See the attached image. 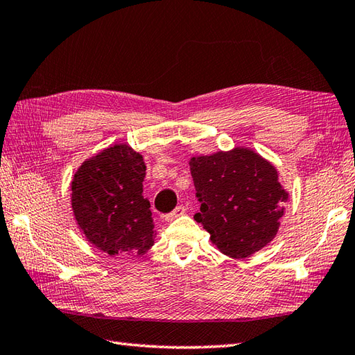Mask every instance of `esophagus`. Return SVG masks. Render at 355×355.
Instances as JSON below:
<instances>
[{"label":"esophagus","mask_w":355,"mask_h":355,"mask_svg":"<svg viewBox=\"0 0 355 355\" xmlns=\"http://www.w3.org/2000/svg\"><path fill=\"white\" fill-rule=\"evenodd\" d=\"M185 211H187V208H185V207H182V205H180V207H178L175 211H173V212H170V214L165 216V222H173V220H176L178 217L184 216V214H185Z\"/></svg>","instance_id":"1"}]
</instances>
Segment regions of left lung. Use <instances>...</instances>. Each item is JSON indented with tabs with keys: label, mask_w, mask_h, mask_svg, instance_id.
<instances>
[{
	"label": "left lung",
	"mask_w": 355,
	"mask_h": 355,
	"mask_svg": "<svg viewBox=\"0 0 355 355\" xmlns=\"http://www.w3.org/2000/svg\"><path fill=\"white\" fill-rule=\"evenodd\" d=\"M190 171L200 212L194 220L222 254L248 258L278 234L288 191L277 167L249 147L193 156Z\"/></svg>",
	"instance_id": "obj_1"
}]
</instances>
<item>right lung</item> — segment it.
Instances as JSON below:
<instances>
[{
    "label": "right lung",
    "mask_w": 355,
    "mask_h": 355,
    "mask_svg": "<svg viewBox=\"0 0 355 355\" xmlns=\"http://www.w3.org/2000/svg\"><path fill=\"white\" fill-rule=\"evenodd\" d=\"M146 164L128 143L112 144L82 162L71 180V208L78 230L109 255H144L156 231L143 196Z\"/></svg>",
    "instance_id": "obj_1"
}]
</instances>
